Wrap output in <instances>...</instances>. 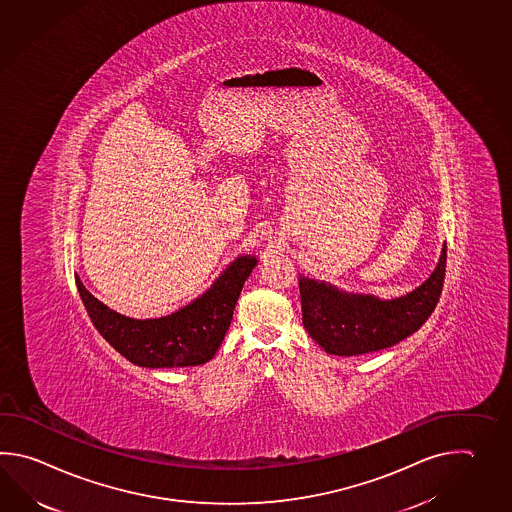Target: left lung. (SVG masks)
Returning a JSON list of instances; mask_svg holds the SVG:
<instances>
[{"label": "left lung", "mask_w": 512, "mask_h": 512, "mask_svg": "<svg viewBox=\"0 0 512 512\" xmlns=\"http://www.w3.org/2000/svg\"><path fill=\"white\" fill-rule=\"evenodd\" d=\"M445 266L447 244H443L438 266L427 281L390 301L341 292L332 284L301 277L304 328L328 354H370L397 345L418 332L434 312L443 290Z\"/></svg>", "instance_id": "8db88e82"}]
</instances>
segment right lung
<instances>
[{"instance_id":"right-lung-1","label":"right lung","mask_w":512,"mask_h":512,"mask_svg":"<svg viewBox=\"0 0 512 512\" xmlns=\"http://www.w3.org/2000/svg\"><path fill=\"white\" fill-rule=\"evenodd\" d=\"M257 259L242 255L231 262L188 306L158 319H131L100 303L74 275L85 310L96 330L127 361L146 368H180L208 363L230 328L235 304Z\"/></svg>"}]
</instances>
